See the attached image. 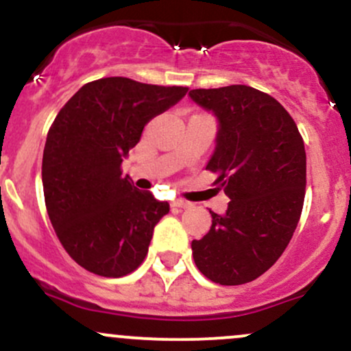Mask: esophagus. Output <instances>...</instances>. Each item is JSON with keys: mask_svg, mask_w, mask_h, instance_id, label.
Segmentation results:
<instances>
[{"mask_svg": "<svg viewBox=\"0 0 351 351\" xmlns=\"http://www.w3.org/2000/svg\"><path fill=\"white\" fill-rule=\"evenodd\" d=\"M172 207H174V209H187V207H191V202L184 201V199H176V201L172 202Z\"/></svg>", "mask_w": 351, "mask_h": 351, "instance_id": "esophagus-1", "label": "esophagus"}]
</instances>
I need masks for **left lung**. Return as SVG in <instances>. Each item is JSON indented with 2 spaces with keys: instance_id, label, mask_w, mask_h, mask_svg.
<instances>
[{
  "instance_id": "1",
  "label": "left lung",
  "mask_w": 351,
  "mask_h": 351,
  "mask_svg": "<svg viewBox=\"0 0 351 351\" xmlns=\"http://www.w3.org/2000/svg\"><path fill=\"white\" fill-rule=\"evenodd\" d=\"M189 97L219 122L206 169L231 199L209 232L192 241L197 269L224 286L266 273L291 241L306 187V152L295 120L265 92L247 85L195 88Z\"/></svg>"
}]
</instances>
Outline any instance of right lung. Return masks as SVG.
Returning <instances> with one entry per match:
<instances>
[{"mask_svg":"<svg viewBox=\"0 0 351 351\" xmlns=\"http://www.w3.org/2000/svg\"><path fill=\"white\" fill-rule=\"evenodd\" d=\"M187 90L100 78L82 86L51 123L41 164L45 204L62 246L90 273L120 278L145 259L169 204L132 186L120 165L147 123Z\"/></svg>","mask_w":351,"mask_h":351,"instance_id":"obj_1","label":"right lung"}]
</instances>
